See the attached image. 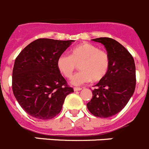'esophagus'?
<instances>
[{"mask_svg": "<svg viewBox=\"0 0 149 149\" xmlns=\"http://www.w3.org/2000/svg\"><path fill=\"white\" fill-rule=\"evenodd\" d=\"M82 89V88H80V87H74V91H80Z\"/></svg>", "mask_w": 149, "mask_h": 149, "instance_id": "1", "label": "esophagus"}]
</instances>
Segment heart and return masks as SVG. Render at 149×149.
I'll return each instance as SVG.
<instances>
[{
  "mask_svg": "<svg viewBox=\"0 0 149 149\" xmlns=\"http://www.w3.org/2000/svg\"><path fill=\"white\" fill-rule=\"evenodd\" d=\"M78 65L81 72L76 74L72 80L73 85L79 86L92 80L98 82L108 72L110 56L94 45L84 43L72 48L69 56L61 54L56 61L58 70L68 79L72 78Z\"/></svg>",
  "mask_w": 149,
  "mask_h": 149,
  "instance_id": "1",
  "label": "heart"
}]
</instances>
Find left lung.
<instances>
[{
  "label": "left lung",
  "mask_w": 149,
  "mask_h": 149,
  "mask_svg": "<svg viewBox=\"0 0 149 149\" xmlns=\"http://www.w3.org/2000/svg\"><path fill=\"white\" fill-rule=\"evenodd\" d=\"M104 45L110 65L104 77L96 84L93 98L86 104L95 116L108 118L125 107L136 87V67L132 55L117 41L107 37L93 39Z\"/></svg>",
  "instance_id": "8db88e82"
}]
</instances>
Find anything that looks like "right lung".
<instances>
[{"mask_svg":"<svg viewBox=\"0 0 149 149\" xmlns=\"http://www.w3.org/2000/svg\"><path fill=\"white\" fill-rule=\"evenodd\" d=\"M74 40L38 39L18 54L13 70V94L23 110L42 119H53L73 93L56 66L59 56Z\"/></svg>","mask_w":149,"mask_h":149,"instance_id":"1","label":"right lung"}]
</instances>
